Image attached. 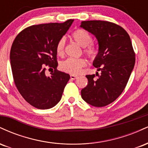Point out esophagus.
<instances>
[{
    "instance_id": "1",
    "label": "esophagus",
    "mask_w": 148,
    "mask_h": 148,
    "mask_svg": "<svg viewBox=\"0 0 148 148\" xmlns=\"http://www.w3.org/2000/svg\"><path fill=\"white\" fill-rule=\"evenodd\" d=\"M78 78L77 76H75V75H73V74H72V75H70V79L72 80H74V79H76Z\"/></svg>"
}]
</instances>
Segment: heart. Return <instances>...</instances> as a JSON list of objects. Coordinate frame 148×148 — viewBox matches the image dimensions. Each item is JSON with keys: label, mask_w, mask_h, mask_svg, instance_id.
Returning a JSON list of instances; mask_svg holds the SVG:
<instances>
[{"label": "heart", "mask_w": 148, "mask_h": 148, "mask_svg": "<svg viewBox=\"0 0 148 148\" xmlns=\"http://www.w3.org/2000/svg\"><path fill=\"white\" fill-rule=\"evenodd\" d=\"M72 40L80 47H84L83 53L91 60H95L99 54V48L95 44L92 43V36L89 32L84 29H77L73 32ZM65 41L64 38L58 40L56 47V53L60 56L64 54ZM86 65V61L84 58H70L62 61L60 64V69L64 72L69 73L73 75L79 74L82 69Z\"/></svg>", "instance_id": "heart-1"}]
</instances>
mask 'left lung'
<instances>
[{
	"label": "left lung",
	"instance_id": "left-lung-1",
	"mask_svg": "<svg viewBox=\"0 0 148 148\" xmlns=\"http://www.w3.org/2000/svg\"><path fill=\"white\" fill-rule=\"evenodd\" d=\"M81 27L97 39L99 54L93 66L101 71L86 76L88 84L81 90V97L93 106H107L122 94L134 69L135 52L130 37L123 27L106 21H82Z\"/></svg>",
	"mask_w": 148,
	"mask_h": 148
}]
</instances>
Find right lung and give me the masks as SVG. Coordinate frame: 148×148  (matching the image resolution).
I'll return each mask as SVG.
<instances>
[{
	"label": "right lung",
	"instance_id": "1",
	"mask_svg": "<svg viewBox=\"0 0 148 148\" xmlns=\"http://www.w3.org/2000/svg\"><path fill=\"white\" fill-rule=\"evenodd\" d=\"M73 21L30 25L16 35L12 45L10 63L15 86L23 99L39 109L56 106L70 79L57 69L56 47ZM47 66L54 69L50 77L45 76Z\"/></svg>",
	"mask_w": 148,
	"mask_h": 148
}]
</instances>
